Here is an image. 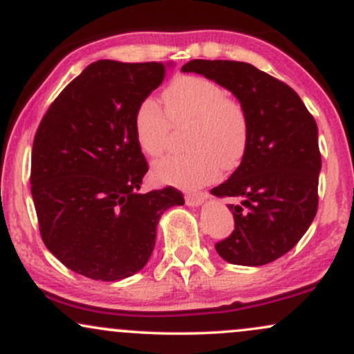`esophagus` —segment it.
I'll list each match as a JSON object with an SVG mask.
<instances>
[{
	"label": "esophagus",
	"instance_id": "obj_1",
	"mask_svg": "<svg viewBox=\"0 0 354 354\" xmlns=\"http://www.w3.org/2000/svg\"><path fill=\"white\" fill-rule=\"evenodd\" d=\"M207 197V192H187L185 194V204L187 205H201L204 198Z\"/></svg>",
	"mask_w": 354,
	"mask_h": 354
}]
</instances>
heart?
Wrapping results in <instances>:
<instances>
[{
	"label": "heart",
	"mask_w": 354,
	"mask_h": 354,
	"mask_svg": "<svg viewBox=\"0 0 354 354\" xmlns=\"http://www.w3.org/2000/svg\"><path fill=\"white\" fill-rule=\"evenodd\" d=\"M165 110L156 98H144L133 115V132L142 152L158 157L169 144L172 125L192 124V152L174 153L153 165L157 180L192 189L236 169L249 144L244 106L219 83L196 75H180L164 90Z\"/></svg>",
	"instance_id": "obj_1"
}]
</instances>
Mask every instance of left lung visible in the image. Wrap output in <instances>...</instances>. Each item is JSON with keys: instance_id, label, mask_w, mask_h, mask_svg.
<instances>
[{"instance_id": "8db88e82", "label": "left lung", "mask_w": 354, "mask_h": 354, "mask_svg": "<svg viewBox=\"0 0 354 354\" xmlns=\"http://www.w3.org/2000/svg\"><path fill=\"white\" fill-rule=\"evenodd\" d=\"M182 71L232 91L249 120L241 165L210 190L241 201L229 205L234 230L216 251L230 264L272 263L295 248L316 216L321 153L315 118L291 86L249 63L192 59Z\"/></svg>"}]
</instances>
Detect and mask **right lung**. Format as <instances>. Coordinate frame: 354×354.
Returning <instances> with one entry per match:
<instances>
[{"instance_id":"add662e5","label":"right lung","mask_w":354,"mask_h":354,"mask_svg":"<svg viewBox=\"0 0 354 354\" xmlns=\"http://www.w3.org/2000/svg\"><path fill=\"white\" fill-rule=\"evenodd\" d=\"M167 73L157 62L91 63L55 98L31 152V196L48 251L95 281L133 276L158 219L184 204L176 187L138 194L149 170L133 132L138 103Z\"/></svg>"}]
</instances>
